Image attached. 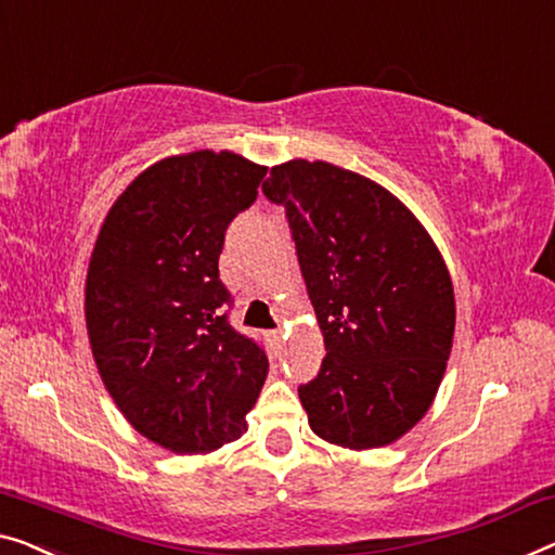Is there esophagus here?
Segmentation results:
<instances>
[{
	"mask_svg": "<svg viewBox=\"0 0 555 555\" xmlns=\"http://www.w3.org/2000/svg\"><path fill=\"white\" fill-rule=\"evenodd\" d=\"M281 328H274V331H269V341H274V344H281Z\"/></svg>",
	"mask_w": 555,
	"mask_h": 555,
	"instance_id": "obj_1",
	"label": "esophagus"
}]
</instances>
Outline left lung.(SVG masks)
Wrapping results in <instances>:
<instances>
[{"label": "left lung", "mask_w": 555, "mask_h": 555, "mask_svg": "<svg viewBox=\"0 0 555 555\" xmlns=\"http://www.w3.org/2000/svg\"><path fill=\"white\" fill-rule=\"evenodd\" d=\"M261 189L286 209L324 334L319 376L299 386L311 431L353 451L393 443L424 418L451 357L441 251L406 204L357 171L294 159Z\"/></svg>", "instance_id": "8db88e82"}]
</instances>
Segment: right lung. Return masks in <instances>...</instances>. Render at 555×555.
Here are the masks:
<instances>
[{"instance_id":"add662e5","label":"right lung","mask_w":555,"mask_h":555,"mask_svg":"<svg viewBox=\"0 0 555 555\" xmlns=\"http://www.w3.org/2000/svg\"><path fill=\"white\" fill-rule=\"evenodd\" d=\"M263 173L234 152L167 156L124 189L89 259L99 376L124 418L173 453L236 441L267 382V353L231 328L219 279L227 229Z\"/></svg>"}]
</instances>
